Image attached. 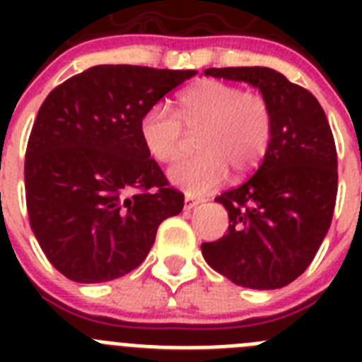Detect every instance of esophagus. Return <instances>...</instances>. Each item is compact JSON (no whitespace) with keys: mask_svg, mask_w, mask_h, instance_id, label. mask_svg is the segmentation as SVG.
Wrapping results in <instances>:
<instances>
[{"mask_svg":"<svg viewBox=\"0 0 362 362\" xmlns=\"http://www.w3.org/2000/svg\"><path fill=\"white\" fill-rule=\"evenodd\" d=\"M201 203H203V199L196 197L194 194H187V196H185V210L196 209L197 204H201Z\"/></svg>","mask_w":362,"mask_h":362,"instance_id":"esophagus-1","label":"esophagus"}]
</instances>
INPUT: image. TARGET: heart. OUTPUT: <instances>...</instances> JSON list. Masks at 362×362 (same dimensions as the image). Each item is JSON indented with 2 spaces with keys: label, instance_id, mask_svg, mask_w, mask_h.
I'll return each instance as SVG.
<instances>
[{
  "label": "heart",
  "instance_id": "heart-1",
  "mask_svg": "<svg viewBox=\"0 0 362 362\" xmlns=\"http://www.w3.org/2000/svg\"><path fill=\"white\" fill-rule=\"evenodd\" d=\"M177 115L165 107H152L139 123L146 152L168 163L183 150V127L203 130L196 156L170 166L168 179L188 194H206L228 175L245 174L259 165L272 137V112L267 99L221 81H201L179 95Z\"/></svg>",
  "mask_w": 362,
  "mask_h": 362
}]
</instances>
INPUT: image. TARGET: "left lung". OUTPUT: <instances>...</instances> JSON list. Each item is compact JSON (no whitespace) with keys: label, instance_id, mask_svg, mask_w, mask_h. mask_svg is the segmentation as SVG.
I'll use <instances>...</instances> for the list:
<instances>
[{"label":"left lung","instance_id":"left-lung-1","mask_svg":"<svg viewBox=\"0 0 362 362\" xmlns=\"http://www.w3.org/2000/svg\"><path fill=\"white\" fill-rule=\"evenodd\" d=\"M204 76L248 83L272 112V137L250 179L216 197L228 233L203 243L204 261L233 284L283 288L308 268L330 228L337 152L326 114L303 86L267 66L206 69Z\"/></svg>","mask_w":362,"mask_h":362}]
</instances>
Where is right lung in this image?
Wrapping results in <instances>:
<instances>
[{
	"label": "right lung",
	"mask_w": 362,
	"mask_h": 362,
	"mask_svg": "<svg viewBox=\"0 0 362 362\" xmlns=\"http://www.w3.org/2000/svg\"><path fill=\"white\" fill-rule=\"evenodd\" d=\"M196 74L98 65L43 101L25 156L28 219L43 254L70 281L107 283L132 272L159 225L183 210V194L166 187L139 123Z\"/></svg>",
	"instance_id": "obj_1"
}]
</instances>
